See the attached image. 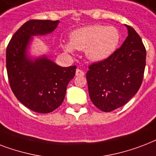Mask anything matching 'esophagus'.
<instances>
[{
  "mask_svg": "<svg viewBox=\"0 0 156 156\" xmlns=\"http://www.w3.org/2000/svg\"><path fill=\"white\" fill-rule=\"evenodd\" d=\"M84 75V72H83V71H81V70L80 69H77L76 72V76H83Z\"/></svg>",
  "mask_w": 156,
  "mask_h": 156,
  "instance_id": "obj_1",
  "label": "esophagus"
}]
</instances>
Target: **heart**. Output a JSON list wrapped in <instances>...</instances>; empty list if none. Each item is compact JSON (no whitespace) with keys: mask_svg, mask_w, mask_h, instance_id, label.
<instances>
[{"mask_svg":"<svg viewBox=\"0 0 156 156\" xmlns=\"http://www.w3.org/2000/svg\"><path fill=\"white\" fill-rule=\"evenodd\" d=\"M120 33L113 26L93 24L75 30L71 42L62 44L63 49L73 53L75 49L84 50L87 58L92 62H102L112 56L119 46Z\"/></svg>","mask_w":156,"mask_h":156,"instance_id":"obj_1","label":"heart"}]
</instances>
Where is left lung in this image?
<instances>
[{
    "label": "left lung",
    "mask_w": 156,
    "mask_h": 156,
    "mask_svg": "<svg viewBox=\"0 0 156 156\" xmlns=\"http://www.w3.org/2000/svg\"><path fill=\"white\" fill-rule=\"evenodd\" d=\"M128 37L120 48L105 61L90 65L87 72L92 102L110 112L126 104L142 84L146 67V49L134 29L125 25Z\"/></svg>",
    "instance_id": "8db88e82"
}]
</instances>
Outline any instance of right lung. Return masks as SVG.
Listing matches in <instances>:
<instances>
[{
	"label": "right lung",
	"mask_w": 156,
	"mask_h": 156,
	"mask_svg": "<svg viewBox=\"0 0 156 156\" xmlns=\"http://www.w3.org/2000/svg\"><path fill=\"white\" fill-rule=\"evenodd\" d=\"M58 20H30L12 37L6 49L9 85L17 99L37 113H49L64 100L67 86L76 74V66L62 67L46 55L32 58L28 54L33 37L53 32Z\"/></svg>",
	"instance_id": "1"
}]
</instances>
